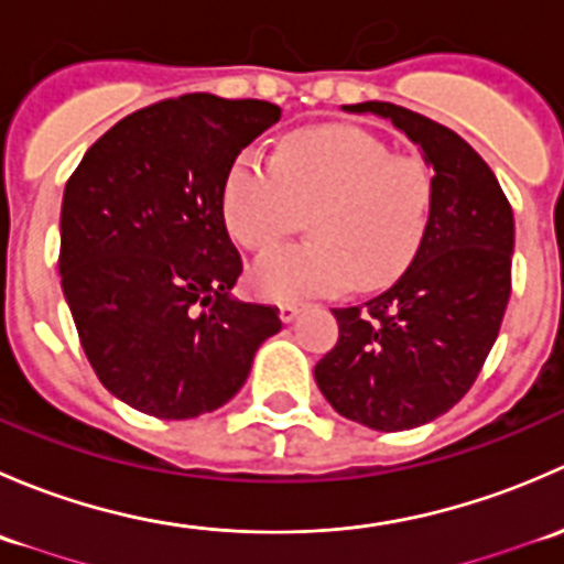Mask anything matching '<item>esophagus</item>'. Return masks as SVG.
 <instances>
[{"label":"esophagus","mask_w":564,"mask_h":564,"mask_svg":"<svg viewBox=\"0 0 564 564\" xmlns=\"http://www.w3.org/2000/svg\"><path fill=\"white\" fill-rule=\"evenodd\" d=\"M300 311H303V303H294V300H286V303L278 305V316H281V322H292Z\"/></svg>","instance_id":"esophagus-1"}]
</instances>
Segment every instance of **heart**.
<instances>
[{"label":"heart","mask_w":564,"mask_h":564,"mask_svg":"<svg viewBox=\"0 0 564 564\" xmlns=\"http://www.w3.org/2000/svg\"><path fill=\"white\" fill-rule=\"evenodd\" d=\"M434 202L423 155L392 152L355 124H318L289 135L275 158L242 150L220 207L229 235L253 253L275 248L311 213L316 240L275 250L250 275L264 297L283 300L395 283L429 235Z\"/></svg>","instance_id":"b5f03b06"}]
</instances>
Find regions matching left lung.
I'll list each match as a JSON object with an SVG mask.
<instances>
[{
  "mask_svg": "<svg viewBox=\"0 0 564 564\" xmlns=\"http://www.w3.org/2000/svg\"><path fill=\"white\" fill-rule=\"evenodd\" d=\"M349 111L388 117L436 176L409 270L366 305L333 311L338 344L314 368L335 412L390 434L445 414L482 371L513 289V209L488 163L445 124L384 100Z\"/></svg>",
  "mask_w": 564,
  "mask_h": 564,
  "instance_id": "8db88e82",
  "label": "left lung"
}]
</instances>
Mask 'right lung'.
<instances>
[{"instance_id":"right-lung-1","label":"right lung","mask_w":564,"mask_h":564,"mask_svg":"<svg viewBox=\"0 0 564 564\" xmlns=\"http://www.w3.org/2000/svg\"><path fill=\"white\" fill-rule=\"evenodd\" d=\"M278 119L267 100L180 95L119 119L67 180L62 292L93 371L139 412L224 406L281 329L275 305L229 297L242 259L220 207L235 158Z\"/></svg>"}]
</instances>
